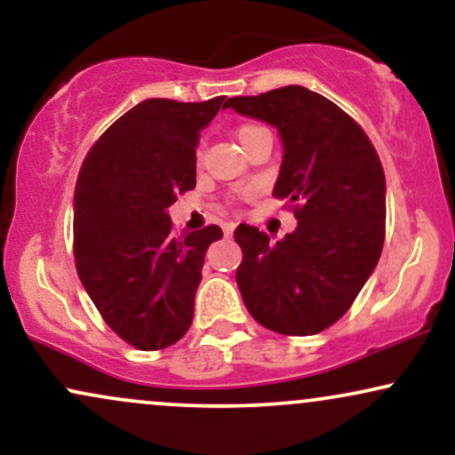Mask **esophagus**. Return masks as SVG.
Here are the masks:
<instances>
[{
    "label": "esophagus",
    "mask_w": 455,
    "mask_h": 455,
    "mask_svg": "<svg viewBox=\"0 0 455 455\" xmlns=\"http://www.w3.org/2000/svg\"><path fill=\"white\" fill-rule=\"evenodd\" d=\"M235 227H237V224H235V222H224V224H222L224 235H227V237H231L233 231H235Z\"/></svg>",
    "instance_id": "34e87169"
}]
</instances>
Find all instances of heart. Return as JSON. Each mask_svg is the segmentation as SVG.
<instances>
[{
	"instance_id": "1",
	"label": "heart",
	"mask_w": 455,
	"mask_h": 455,
	"mask_svg": "<svg viewBox=\"0 0 455 455\" xmlns=\"http://www.w3.org/2000/svg\"><path fill=\"white\" fill-rule=\"evenodd\" d=\"M260 126H254V124H245V126H242L237 130V139H239V143H242V140L248 137L250 132H254V130H259Z\"/></svg>"
}]
</instances>
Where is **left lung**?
Returning a JSON list of instances; mask_svg holds the SVG:
<instances>
[{
    "label": "left lung",
    "instance_id": "left-lung-1",
    "mask_svg": "<svg viewBox=\"0 0 455 455\" xmlns=\"http://www.w3.org/2000/svg\"><path fill=\"white\" fill-rule=\"evenodd\" d=\"M239 115L267 122L282 139L274 196L297 203V228L271 243L239 224L237 286L260 325L315 336L351 307L385 242V173L370 139L340 107L299 85L228 98Z\"/></svg>",
    "mask_w": 455,
    "mask_h": 455
}]
</instances>
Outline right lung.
Here are the masks:
<instances>
[{"instance_id": "obj_1", "label": "right lung", "mask_w": 455, "mask_h": 455, "mask_svg": "<svg viewBox=\"0 0 455 455\" xmlns=\"http://www.w3.org/2000/svg\"><path fill=\"white\" fill-rule=\"evenodd\" d=\"M149 98L117 119L83 160L75 188L76 271L104 323L140 351L171 347L192 325L216 224L175 235L169 207L196 186L201 130L227 108Z\"/></svg>"}]
</instances>
